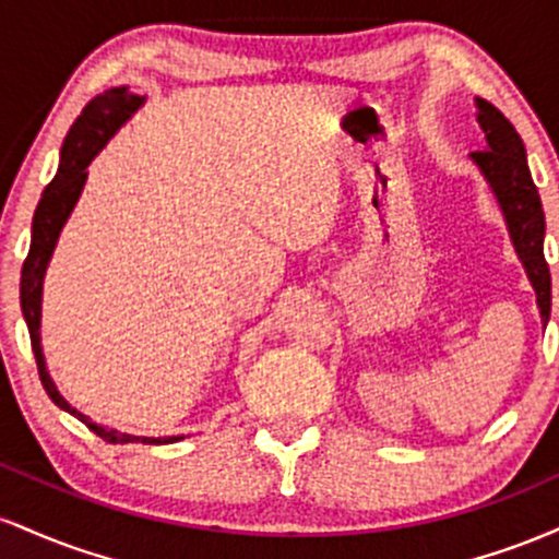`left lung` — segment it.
<instances>
[{
    "label": "left lung",
    "mask_w": 559,
    "mask_h": 559,
    "mask_svg": "<svg viewBox=\"0 0 559 559\" xmlns=\"http://www.w3.org/2000/svg\"><path fill=\"white\" fill-rule=\"evenodd\" d=\"M476 107L486 150L471 152V159L484 173L502 207L510 239L536 292L542 323L547 325L551 312V275L544 260V210L534 178H531L528 159H525L523 139L491 102L476 99Z\"/></svg>",
    "instance_id": "1"
}]
</instances>
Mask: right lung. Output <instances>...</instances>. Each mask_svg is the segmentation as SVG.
Returning <instances> with one entry per match:
<instances>
[{"mask_svg": "<svg viewBox=\"0 0 559 559\" xmlns=\"http://www.w3.org/2000/svg\"><path fill=\"white\" fill-rule=\"evenodd\" d=\"M144 105V96L131 94L126 86L107 88L105 94H96L83 112L75 118V123L70 126L66 141H62L60 150V168H57V176L52 183L44 189L41 199H38V207L34 213V226H31V249L28 258L23 262L21 273V307L23 318L28 323L31 333V346H34V357L38 365V378H41L44 389H47L49 400H52L57 407L66 409V413L86 423L88 428L96 436H102L110 444H131V441H141V444H173V441H181L183 436H131L120 433L115 428L96 426V423L88 420V415L79 413L75 407H70L66 396L60 394L55 386V381L47 373V362H44L41 352V333H38V325H41V286H44V273H47L49 260H52V252L57 247V239H60V230L66 226V221L73 213L75 202H79L83 183H86V168L88 163L99 155L102 146L110 141L118 128L131 118L139 107Z\"/></svg>", "mask_w": 559, "mask_h": 559, "instance_id": "obj_1", "label": "right lung"}]
</instances>
